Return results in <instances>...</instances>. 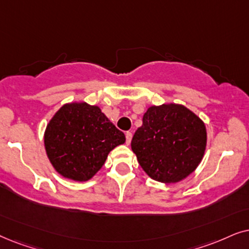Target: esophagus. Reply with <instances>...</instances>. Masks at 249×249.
Here are the masks:
<instances>
[{
	"label": "esophagus",
	"instance_id": "34e87169",
	"mask_svg": "<svg viewBox=\"0 0 249 249\" xmlns=\"http://www.w3.org/2000/svg\"><path fill=\"white\" fill-rule=\"evenodd\" d=\"M125 137H126V143L130 144L131 140H132V133H131V132H126V133H125Z\"/></svg>",
	"mask_w": 249,
	"mask_h": 249
}]
</instances>
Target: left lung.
<instances>
[{
  "mask_svg": "<svg viewBox=\"0 0 249 249\" xmlns=\"http://www.w3.org/2000/svg\"><path fill=\"white\" fill-rule=\"evenodd\" d=\"M206 142V127L196 114L182 105L164 104L148 108L131 148L149 177L175 183L196 170Z\"/></svg>",
  "mask_w": 249,
  "mask_h": 249,
  "instance_id": "8db88e82",
  "label": "left lung"
}]
</instances>
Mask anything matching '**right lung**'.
<instances>
[{"label":"right lung","mask_w":249,"mask_h":249,"mask_svg":"<svg viewBox=\"0 0 249 249\" xmlns=\"http://www.w3.org/2000/svg\"><path fill=\"white\" fill-rule=\"evenodd\" d=\"M125 142V135L98 106L66 104L46 125L44 147L50 163L69 180H90L108 154Z\"/></svg>","instance_id":"right-lung-1"}]
</instances>
